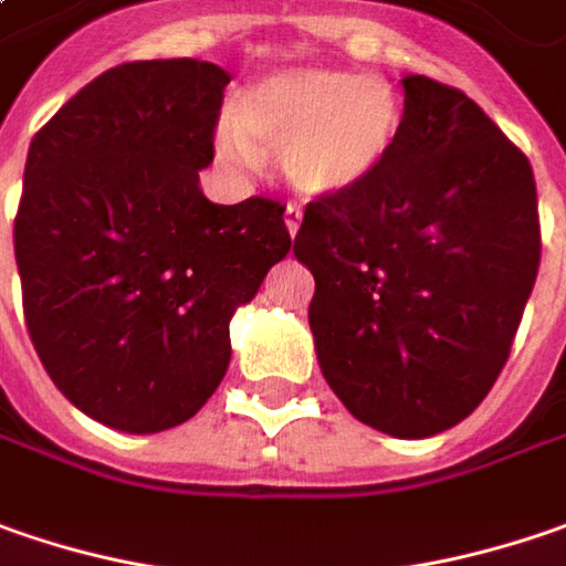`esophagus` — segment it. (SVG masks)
<instances>
[{"instance_id":"obj_1","label":"esophagus","mask_w":566,"mask_h":566,"mask_svg":"<svg viewBox=\"0 0 566 566\" xmlns=\"http://www.w3.org/2000/svg\"><path fill=\"white\" fill-rule=\"evenodd\" d=\"M298 226H302V210H296V207H286V232H290V239H296Z\"/></svg>"}]
</instances>
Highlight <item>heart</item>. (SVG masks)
I'll return each instance as SVG.
<instances>
[{"instance_id":"b5f03b06","label":"heart","mask_w":566,"mask_h":566,"mask_svg":"<svg viewBox=\"0 0 566 566\" xmlns=\"http://www.w3.org/2000/svg\"><path fill=\"white\" fill-rule=\"evenodd\" d=\"M398 127V98L381 78L302 66L251 85L235 104V124L216 129V149L239 165L258 158L254 145L280 153L302 197H344L379 175Z\"/></svg>"}]
</instances>
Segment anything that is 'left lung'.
Returning a JSON list of instances; mask_svg holds the SVG:
<instances>
[{
  "instance_id": "1",
  "label": "left lung",
  "mask_w": 566,
  "mask_h": 566,
  "mask_svg": "<svg viewBox=\"0 0 566 566\" xmlns=\"http://www.w3.org/2000/svg\"><path fill=\"white\" fill-rule=\"evenodd\" d=\"M381 171L308 203L293 254L331 391L359 423L427 439L462 423L500 376L542 258L528 158L427 75Z\"/></svg>"
}]
</instances>
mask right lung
<instances>
[{
	"instance_id": "obj_1",
	"label": "right lung",
	"mask_w": 566,
	"mask_h": 566,
	"mask_svg": "<svg viewBox=\"0 0 566 566\" xmlns=\"http://www.w3.org/2000/svg\"><path fill=\"white\" fill-rule=\"evenodd\" d=\"M229 72L139 60L72 95L31 139L14 261L34 350L70 405L161 433L229 369V322L293 239L283 207L200 190Z\"/></svg>"
}]
</instances>
